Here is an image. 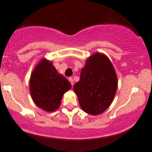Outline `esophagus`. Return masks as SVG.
<instances>
[{
    "instance_id": "esophagus-1",
    "label": "esophagus",
    "mask_w": 152,
    "mask_h": 152,
    "mask_svg": "<svg viewBox=\"0 0 152 152\" xmlns=\"http://www.w3.org/2000/svg\"><path fill=\"white\" fill-rule=\"evenodd\" d=\"M69 81L71 82V84H72V85L73 86V85H74V80H73V78H72V77H69Z\"/></svg>"
}]
</instances>
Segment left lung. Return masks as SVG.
I'll list each match as a JSON object with an SVG mask.
<instances>
[{"instance_id":"obj_1","label":"left lung","mask_w":152,"mask_h":152,"mask_svg":"<svg viewBox=\"0 0 152 152\" xmlns=\"http://www.w3.org/2000/svg\"><path fill=\"white\" fill-rule=\"evenodd\" d=\"M117 88L118 78L111 61L104 54L95 53L87 60L73 89L82 110L97 115L110 106Z\"/></svg>"}]
</instances>
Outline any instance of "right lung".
Here are the masks:
<instances>
[{"label": "right lung", "instance_id": "obj_1", "mask_svg": "<svg viewBox=\"0 0 152 152\" xmlns=\"http://www.w3.org/2000/svg\"><path fill=\"white\" fill-rule=\"evenodd\" d=\"M71 87L70 81L59 75L47 59L39 62L31 75L30 92L33 101L46 111L58 109L62 96Z\"/></svg>", "mask_w": 152, "mask_h": 152}]
</instances>
